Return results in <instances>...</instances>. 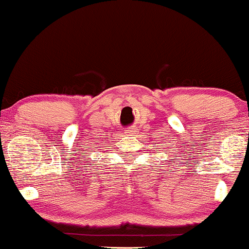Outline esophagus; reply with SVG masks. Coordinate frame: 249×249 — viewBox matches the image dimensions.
Returning a JSON list of instances; mask_svg holds the SVG:
<instances>
[{
  "label": "esophagus",
  "mask_w": 249,
  "mask_h": 249,
  "mask_svg": "<svg viewBox=\"0 0 249 249\" xmlns=\"http://www.w3.org/2000/svg\"><path fill=\"white\" fill-rule=\"evenodd\" d=\"M134 132H136V130H134V128H132V127L125 130V133H126V134H134Z\"/></svg>",
  "instance_id": "esophagus-1"
}]
</instances>
